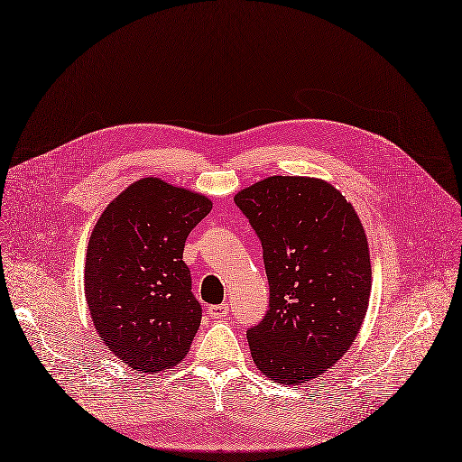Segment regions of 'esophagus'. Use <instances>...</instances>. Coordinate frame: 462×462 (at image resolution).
<instances>
[{
	"mask_svg": "<svg viewBox=\"0 0 462 462\" xmlns=\"http://www.w3.org/2000/svg\"><path fill=\"white\" fill-rule=\"evenodd\" d=\"M230 313V306L228 304H218V306H209V315L213 319H223Z\"/></svg>",
	"mask_w": 462,
	"mask_h": 462,
	"instance_id": "1",
	"label": "esophagus"
}]
</instances>
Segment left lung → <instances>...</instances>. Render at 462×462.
Segmentation results:
<instances>
[{"label": "left lung", "mask_w": 462, "mask_h": 462, "mask_svg": "<svg viewBox=\"0 0 462 462\" xmlns=\"http://www.w3.org/2000/svg\"><path fill=\"white\" fill-rule=\"evenodd\" d=\"M263 244L270 310L247 330L256 368L281 385L308 383L353 346L370 302L363 223L315 177L273 175L234 196Z\"/></svg>", "instance_id": "1"}]
</instances>
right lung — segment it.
Returning a JSON list of instances; mask_svg holds the SVG:
<instances>
[{
    "instance_id": "right-lung-1",
    "label": "right lung",
    "mask_w": 462,
    "mask_h": 462,
    "mask_svg": "<svg viewBox=\"0 0 462 462\" xmlns=\"http://www.w3.org/2000/svg\"><path fill=\"white\" fill-rule=\"evenodd\" d=\"M213 204L145 177L120 192L90 234L85 296L106 347L142 374L181 363L202 320L183 263L187 236Z\"/></svg>"
}]
</instances>
